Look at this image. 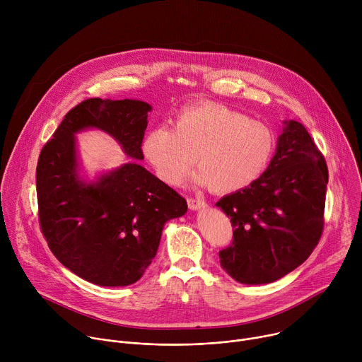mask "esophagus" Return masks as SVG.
I'll return each instance as SVG.
<instances>
[{"mask_svg":"<svg viewBox=\"0 0 362 362\" xmlns=\"http://www.w3.org/2000/svg\"><path fill=\"white\" fill-rule=\"evenodd\" d=\"M187 204L192 211H196L204 208L206 200L203 197H187Z\"/></svg>","mask_w":362,"mask_h":362,"instance_id":"obj_1","label":"esophagus"}]
</instances>
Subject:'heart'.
Returning a JSON list of instances; mask_svg holds the SVG:
<instances>
[{"mask_svg": "<svg viewBox=\"0 0 362 362\" xmlns=\"http://www.w3.org/2000/svg\"><path fill=\"white\" fill-rule=\"evenodd\" d=\"M272 130L256 120L218 105L182 110L173 127L153 129L143 151L158 176L176 185L193 163L199 183L212 192L229 193L259 179L275 151Z\"/></svg>", "mask_w": 362, "mask_h": 362, "instance_id": "b5f03b06", "label": "heart"}]
</instances>
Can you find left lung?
Masks as SVG:
<instances>
[{"instance_id": "obj_1", "label": "left lung", "mask_w": 362, "mask_h": 362, "mask_svg": "<svg viewBox=\"0 0 362 362\" xmlns=\"http://www.w3.org/2000/svg\"><path fill=\"white\" fill-rule=\"evenodd\" d=\"M328 168L306 129L291 120L271 165L216 206L230 218L232 243L221 267L238 282H274L303 264L324 230Z\"/></svg>"}]
</instances>
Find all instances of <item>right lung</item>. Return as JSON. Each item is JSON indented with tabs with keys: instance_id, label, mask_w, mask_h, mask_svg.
<instances>
[{
	"instance_id": "add662e5",
	"label": "right lung",
	"mask_w": 362,
	"mask_h": 362,
	"mask_svg": "<svg viewBox=\"0 0 362 362\" xmlns=\"http://www.w3.org/2000/svg\"><path fill=\"white\" fill-rule=\"evenodd\" d=\"M151 107L139 100L87 98L63 119L38 158V222L49 250L77 276L101 286L139 281L156 256L169 219L186 214L175 189L137 163L97 183L77 176L74 133L97 127L112 134L130 158L141 160Z\"/></svg>"
}]
</instances>
